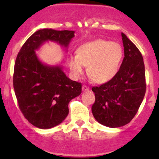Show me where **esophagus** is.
Here are the masks:
<instances>
[{"instance_id": "obj_1", "label": "esophagus", "mask_w": 159, "mask_h": 159, "mask_svg": "<svg viewBox=\"0 0 159 159\" xmlns=\"http://www.w3.org/2000/svg\"><path fill=\"white\" fill-rule=\"evenodd\" d=\"M82 90H83L84 92H87V91L90 90V88H89L87 86L83 85V86H82Z\"/></svg>"}]
</instances>
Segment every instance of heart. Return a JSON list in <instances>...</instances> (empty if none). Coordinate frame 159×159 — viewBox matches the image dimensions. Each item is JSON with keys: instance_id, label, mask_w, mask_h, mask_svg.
Wrapping results in <instances>:
<instances>
[{"instance_id": "heart-1", "label": "heart", "mask_w": 159, "mask_h": 159, "mask_svg": "<svg viewBox=\"0 0 159 159\" xmlns=\"http://www.w3.org/2000/svg\"><path fill=\"white\" fill-rule=\"evenodd\" d=\"M123 54L119 43L99 39L80 46L75 55L69 57L67 63L75 79L83 75L84 66H87V74L93 81L104 84L117 74Z\"/></svg>"}]
</instances>
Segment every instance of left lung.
Returning <instances> with one entry per match:
<instances>
[{
	"label": "left lung",
	"instance_id": "1",
	"mask_svg": "<svg viewBox=\"0 0 159 159\" xmlns=\"http://www.w3.org/2000/svg\"><path fill=\"white\" fill-rule=\"evenodd\" d=\"M124 58L117 74L111 81L93 87L94 118L102 125L121 127L130 123L146 93L145 67L141 53L123 33Z\"/></svg>",
	"mask_w": 159,
	"mask_h": 159
}]
</instances>
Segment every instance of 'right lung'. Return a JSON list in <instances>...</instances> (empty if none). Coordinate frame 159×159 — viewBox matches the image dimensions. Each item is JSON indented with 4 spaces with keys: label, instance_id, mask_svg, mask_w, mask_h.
<instances>
[{
    "label": "right lung",
    "instance_id": "right-lung-1",
    "mask_svg": "<svg viewBox=\"0 0 159 159\" xmlns=\"http://www.w3.org/2000/svg\"><path fill=\"white\" fill-rule=\"evenodd\" d=\"M73 30L45 28L32 34L16 57L13 87L19 109L34 126L51 129L69 114V102L81 93V84L66 77L61 66H48L38 59L35 50L53 41L66 48Z\"/></svg>",
    "mask_w": 159,
    "mask_h": 159
}]
</instances>
